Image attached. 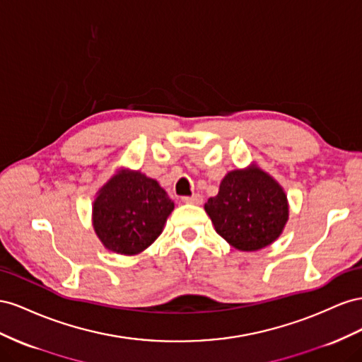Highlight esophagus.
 Listing matches in <instances>:
<instances>
[{
	"instance_id": "1",
	"label": "esophagus",
	"mask_w": 362,
	"mask_h": 362,
	"mask_svg": "<svg viewBox=\"0 0 362 362\" xmlns=\"http://www.w3.org/2000/svg\"><path fill=\"white\" fill-rule=\"evenodd\" d=\"M183 203H192V204H200L203 203V195L202 194H192V195H185L182 197Z\"/></svg>"
}]
</instances>
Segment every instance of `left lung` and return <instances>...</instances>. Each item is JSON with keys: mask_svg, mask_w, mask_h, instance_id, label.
Instances as JSON below:
<instances>
[{"mask_svg": "<svg viewBox=\"0 0 362 362\" xmlns=\"http://www.w3.org/2000/svg\"><path fill=\"white\" fill-rule=\"evenodd\" d=\"M215 230L243 252L261 250L281 235L288 220L284 189L262 170L230 171L218 195L204 204Z\"/></svg>", "mask_w": 362, "mask_h": 362, "instance_id": "obj_1", "label": "left lung"}]
</instances>
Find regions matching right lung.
<instances>
[{
  "label": "right lung",
  "instance_id": "add662e5",
  "mask_svg": "<svg viewBox=\"0 0 362 362\" xmlns=\"http://www.w3.org/2000/svg\"><path fill=\"white\" fill-rule=\"evenodd\" d=\"M173 209V200L156 180L124 171L113 175L98 192L92 220L106 249L136 255L160 235Z\"/></svg>",
  "mask_w": 362,
  "mask_h": 362
}]
</instances>
